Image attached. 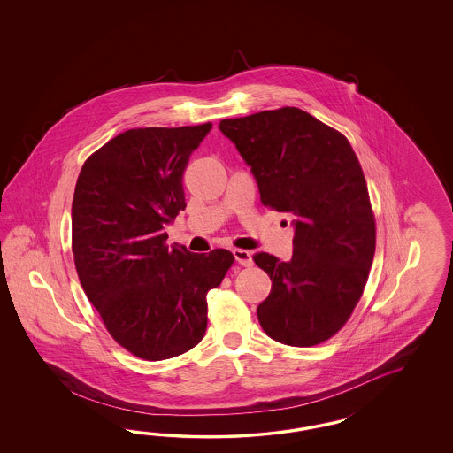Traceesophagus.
I'll return each instance as SVG.
<instances>
[{"label":"esophagus","mask_w":453,"mask_h":453,"mask_svg":"<svg viewBox=\"0 0 453 453\" xmlns=\"http://www.w3.org/2000/svg\"><path fill=\"white\" fill-rule=\"evenodd\" d=\"M234 259L239 262L241 265H244V267H250L254 262H252V254L249 252V250H244V249H234L233 250Z\"/></svg>","instance_id":"obj_1"}]
</instances>
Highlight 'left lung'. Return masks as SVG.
Wrapping results in <instances>:
<instances>
[{"label": "left lung", "instance_id": "1", "mask_svg": "<svg viewBox=\"0 0 453 453\" xmlns=\"http://www.w3.org/2000/svg\"><path fill=\"white\" fill-rule=\"evenodd\" d=\"M257 182L264 206L292 219V259L261 252L273 280L259 303L264 332L277 342L312 347L342 329L360 299L375 252L367 182L345 137L299 108L222 119Z\"/></svg>", "mask_w": 453, "mask_h": 453}]
</instances>
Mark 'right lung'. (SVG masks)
Here are the masks:
<instances>
[{"instance_id":"add662e5","label":"right lung","mask_w":453,"mask_h":453,"mask_svg":"<svg viewBox=\"0 0 453 453\" xmlns=\"http://www.w3.org/2000/svg\"><path fill=\"white\" fill-rule=\"evenodd\" d=\"M212 124L137 127L82 165L71 207L73 256L89 302L112 339L146 360L191 350L207 327V292L234 256L167 246L184 211L182 174Z\"/></svg>"}]
</instances>
